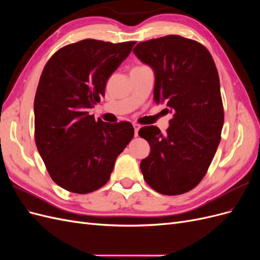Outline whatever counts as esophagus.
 Segmentation results:
<instances>
[{"instance_id":"1","label":"esophagus","mask_w":260,"mask_h":260,"mask_svg":"<svg viewBox=\"0 0 260 260\" xmlns=\"http://www.w3.org/2000/svg\"><path fill=\"white\" fill-rule=\"evenodd\" d=\"M133 128H135V137H138L139 136V130H140V125L135 123L133 124Z\"/></svg>"}]
</instances>
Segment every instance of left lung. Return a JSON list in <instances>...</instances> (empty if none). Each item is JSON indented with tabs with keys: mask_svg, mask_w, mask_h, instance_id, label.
<instances>
[{
	"mask_svg": "<svg viewBox=\"0 0 260 260\" xmlns=\"http://www.w3.org/2000/svg\"><path fill=\"white\" fill-rule=\"evenodd\" d=\"M133 53L154 70L155 103L165 102L174 113L165 135L156 125L139 130L151 145L141 171L156 192L186 193L205 177L221 140L224 114L215 61L203 44L176 35L140 42Z\"/></svg>",
	"mask_w": 260,
	"mask_h": 260,
	"instance_id": "1",
	"label": "left lung"
}]
</instances>
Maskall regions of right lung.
Returning a JSON list of instances; mask_svg holds the SVG:
<instances>
[{
	"label": "right lung",
	"mask_w": 260,
	"mask_h": 260,
	"mask_svg": "<svg viewBox=\"0 0 260 260\" xmlns=\"http://www.w3.org/2000/svg\"><path fill=\"white\" fill-rule=\"evenodd\" d=\"M135 44L85 39L55 52L43 68L35 96V140L50 177L69 192L86 194L106 184L135 136L128 121L108 123L89 115Z\"/></svg>",
	"instance_id": "1"
}]
</instances>
